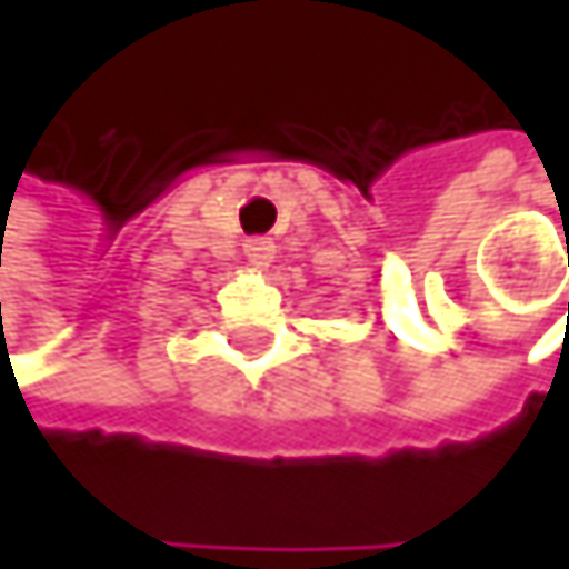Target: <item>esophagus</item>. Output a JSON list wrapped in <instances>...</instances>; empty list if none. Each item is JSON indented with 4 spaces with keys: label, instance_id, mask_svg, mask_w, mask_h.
<instances>
[{
    "label": "esophagus",
    "instance_id": "34e87169",
    "mask_svg": "<svg viewBox=\"0 0 569 569\" xmlns=\"http://www.w3.org/2000/svg\"><path fill=\"white\" fill-rule=\"evenodd\" d=\"M273 253H277V247H273V240H270V237H250V240L243 243V257H247L253 267H267V263H273Z\"/></svg>",
    "mask_w": 569,
    "mask_h": 569
}]
</instances>
